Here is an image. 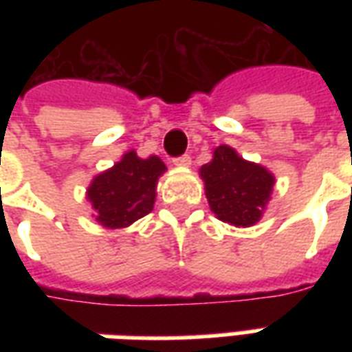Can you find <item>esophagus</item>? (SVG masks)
<instances>
[{
	"label": "esophagus",
	"instance_id": "1",
	"mask_svg": "<svg viewBox=\"0 0 352 352\" xmlns=\"http://www.w3.org/2000/svg\"><path fill=\"white\" fill-rule=\"evenodd\" d=\"M173 164H175L177 168H188V166L192 164V160H190V156H188V154H183V156L175 158V160H173Z\"/></svg>",
	"mask_w": 352,
	"mask_h": 352
}]
</instances>
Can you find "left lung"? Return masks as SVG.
<instances>
[{"instance_id": "obj_1", "label": "left lung", "mask_w": 352, "mask_h": 352, "mask_svg": "<svg viewBox=\"0 0 352 352\" xmlns=\"http://www.w3.org/2000/svg\"><path fill=\"white\" fill-rule=\"evenodd\" d=\"M206 196L214 217L237 228L254 226L272 199L275 177L267 168L245 160L236 148L221 145L199 168Z\"/></svg>"}]
</instances>
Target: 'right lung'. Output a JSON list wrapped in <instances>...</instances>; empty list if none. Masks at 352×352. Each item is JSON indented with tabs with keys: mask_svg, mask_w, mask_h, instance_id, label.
Wrapping results in <instances>:
<instances>
[{
	"mask_svg": "<svg viewBox=\"0 0 352 352\" xmlns=\"http://www.w3.org/2000/svg\"><path fill=\"white\" fill-rule=\"evenodd\" d=\"M158 156L139 158L128 151L113 168L94 177L87 188L94 217L103 228H128L130 224L153 211L158 179L166 171Z\"/></svg>",
	"mask_w": 352,
	"mask_h": 352,
	"instance_id": "right-lung-1",
	"label": "right lung"
}]
</instances>
